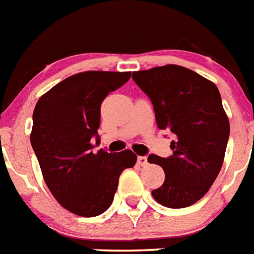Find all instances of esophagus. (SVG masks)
Masks as SVG:
<instances>
[{
    "mask_svg": "<svg viewBox=\"0 0 254 254\" xmlns=\"http://www.w3.org/2000/svg\"><path fill=\"white\" fill-rule=\"evenodd\" d=\"M137 162H138L139 166H146L147 158L146 157H138V158H137Z\"/></svg>",
    "mask_w": 254,
    "mask_h": 254,
    "instance_id": "esophagus-1",
    "label": "esophagus"
}]
</instances>
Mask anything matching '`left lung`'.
Segmentation results:
<instances>
[{
	"label": "left lung",
	"instance_id": "obj_1",
	"mask_svg": "<svg viewBox=\"0 0 254 254\" xmlns=\"http://www.w3.org/2000/svg\"><path fill=\"white\" fill-rule=\"evenodd\" d=\"M133 80L150 97L157 127L174 133L173 155L151 154L149 163L165 171L151 195L159 204L183 208L204 196L224 162L229 121L212 81L177 64L135 71Z\"/></svg>",
	"mask_w": 254,
	"mask_h": 254
}]
</instances>
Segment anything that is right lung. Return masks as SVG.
Wrapping results in <instances>:
<instances>
[{"mask_svg": "<svg viewBox=\"0 0 254 254\" xmlns=\"http://www.w3.org/2000/svg\"><path fill=\"white\" fill-rule=\"evenodd\" d=\"M131 72L85 71L67 77L38 100L30 141L46 185L58 203L84 217L111 207L125 169L137 162L131 150L93 153L99 141L100 107L109 92L119 89Z\"/></svg>", "mask_w": 254, "mask_h": 254, "instance_id": "right-lung-1", "label": "right lung"}]
</instances>
